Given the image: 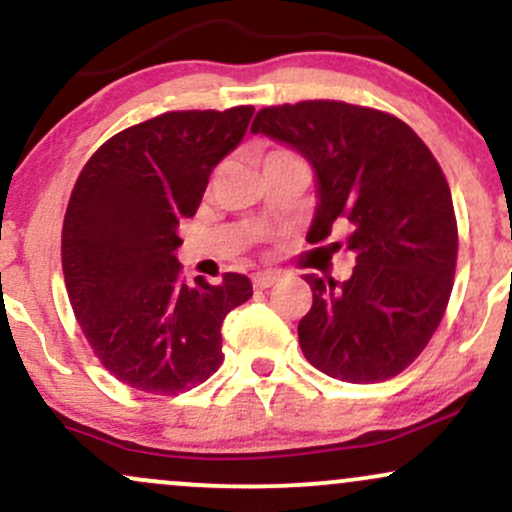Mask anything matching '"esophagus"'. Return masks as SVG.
Returning <instances> with one entry per match:
<instances>
[{"mask_svg": "<svg viewBox=\"0 0 512 512\" xmlns=\"http://www.w3.org/2000/svg\"><path fill=\"white\" fill-rule=\"evenodd\" d=\"M281 279L279 272H257L255 276H252V286L255 289H272V286L276 284V281Z\"/></svg>", "mask_w": 512, "mask_h": 512, "instance_id": "obj_1", "label": "esophagus"}]
</instances>
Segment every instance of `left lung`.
Instances as JSON below:
<instances>
[{
  "label": "left lung",
  "instance_id": "1",
  "mask_svg": "<svg viewBox=\"0 0 512 512\" xmlns=\"http://www.w3.org/2000/svg\"><path fill=\"white\" fill-rule=\"evenodd\" d=\"M252 132L313 163L310 243L349 223V281L305 274L313 308L298 322L303 356L344 383H383L419 358L448 308L457 219L436 156L399 117L344 101L269 105Z\"/></svg>",
  "mask_w": 512,
  "mask_h": 512
}]
</instances>
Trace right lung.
Returning <instances> with one entry per match:
<instances>
[{
	"label": "right lung",
	"instance_id": "right-lung-1",
	"mask_svg": "<svg viewBox=\"0 0 512 512\" xmlns=\"http://www.w3.org/2000/svg\"><path fill=\"white\" fill-rule=\"evenodd\" d=\"M255 108L170 110L86 161L62 223L67 296L110 375L149 395H178L223 363L221 325L252 296L243 274L185 284L178 223L197 214L211 170L243 139Z\"/></svg>",
	"mask_w": 512,
	"mask_h": 512
}]
</instances>
